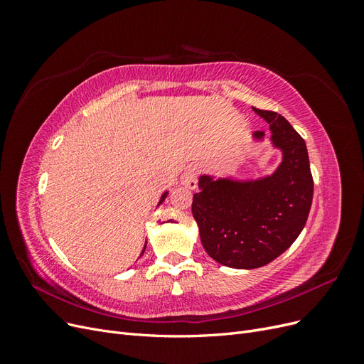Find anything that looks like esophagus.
I'll return each mask as SVG.
<instances>
[{"label": "esophagus", "instance_id": "obj_1", "mask_svg": "<svg viewBox=\"0 0 364 364\" xmlns=\"http://www.w3.org/2000/svg\"><path fill=\"white\" fill-rule=\"evenodd\" d=\"M181 185L186 186V188L194 190L197 185V167L196 165H188L182 174H181Z\"/></svg>", "mask_w": 364, "mask_h": 364}]
</instances>
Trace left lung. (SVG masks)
Here are the masks:
<instances>
[{
    "label": "left lung",
    "instance_id": "1",
    "mask_svg": "<svg viewBox=\"0 0 364 364\" xmlns=\"http://www.w3.org/2000/svg\"><path fill=\"white\" fill-rule=\"evenodd\" d=\"M267 121L270 144L281 162L257 179L202 174L193 197V215L202 246L214 261L232 269H258L299 237L313 202V178L305 141L282 115L252 107ZM252 142H264L253 132Z\"/></svg>",
    "mask_w": 364,
    "mask_h": 364
}]
</instances>
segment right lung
I'll use <instances>...</instances> for the list:
<instances>
[{
  "instance_id": "right-lung-1",
  "label": "right lung",
  "mask_w": 364,
  "mask_h": 364,
  "mask_svg": "<svg viewBox=\"0 0 364 364\" xmlns=\"http://www.w3.org/2000/svg\"><path fill=\"white\" fill-rule=\"evenodd\" d=\"M167 196H168V190L167 191H164V194L161 196V199H159V203H158V206L165 200V199H167ZM146 243H147V241H146ZM144 250H146V246H144V249H142V253H144ZM142 253H141V255H142Z\"/></svg>"
}]
</instances>
